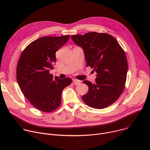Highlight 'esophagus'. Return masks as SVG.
Listing matches in <instances>:
<instances>
[{
	"instance_id": "obj_1",
	"label": "esophagus",
	"mask_w": 150,
	"mask_h": 150,
	"mask_svg": "<svg viewBox=\"0 0 150 150\" xmlns=\"http://www.w3.org/2000/svg\"><path fill=\"white\" fill-rule=\"evenodd\" d=\"M73 83L75 85H78V84H79L81 83V81L76 79H73Z\"/></svg>"
}]
</instances>
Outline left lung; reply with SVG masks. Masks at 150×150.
Segmentation results:
<instances>
[{
	"mask_svg": "<svg viewBox=\"0 0 150 150\" xmlns=\"http://www.w3.org/2000/svg\"><path fill=\"white\" fill-rule=\"evenodd\" d=\"M71 38L83 49L86 66L97 73L95 83L83 81L88 87V93L82 96L83 102L97 109L110 105L125 86L127 62L123 49L115 37L107 33L91 32Z\"/></svg>",
	"mask_w": 150,
	"mask_h": 150,
	"instance_id": "obj_1",
	"label": "left lung"
}]
</instances>
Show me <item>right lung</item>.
Segmentation results:
<instances>
[{
  "label": "right lung",
  "mask_w": 150,
  "mask_h": 150,
  "mask_svg": "<svg viewBox=\"0 0 150 150\" xmlns=\"http://www.w3.org/2000/svg\"><path fill=\"white\" fill-rule=\"evenodd\" d=\"M70 35L44 37L29 44L21 53L16 67V79L24 96L38 110L52 112L61 104L63 90L72 82L49 73L56 63V52Z\"/></svg>",
  "instance_id": "add662e5"
}]
</instances>
